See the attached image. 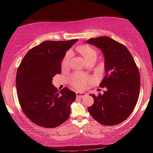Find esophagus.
Returning <instances> with one entry per match:
<instances>
[{
	"label": "esophagus",
	"instance_id": "1",
	"mask_svg": "<svg viewBox=\"0 0 153 153\" xmlns=\"http://www.w3.org/2000/svg\"><path fill=\"white\" fill-rule=\"evenodd\" d=\"M87 95L86 93L85 92H76V97L78 98H83L84 97H86Z\"/></svg>",
	"mask_w": 153,
	"mask_h": 153
}]
</instances>
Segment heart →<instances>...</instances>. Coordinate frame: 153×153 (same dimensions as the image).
Returning a JSON list of instances; mask_svg holds the SVG:
<instances>
[{
  "mask_svg": "<svg viewBox=\"0 0 153 153\" xmlns=\"http://www.w3.org/2000/svg\"><path fill=\"white\" fill-rule=\"evenodd\" d=\"M77 51L82 56L88 63L91 61H95L97 59L98 53L94 48L88 45H80L77 46ZM71 54L70 52H68L62 61V67L66 68L69 66L70 62ZM92 79L90 76H83L81 74H74L70 78V82L71 85L77 88H84L91 81Z\"/></svg>",
  "mask_w": 153,
  "mask_h": 153,
  "instance_id": "b5f03b06",
  "label": "heart"
}]
</instances>
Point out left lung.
<instances>
[{"instance_id":"8db88e82","label":"left lung","mask_w":153,"mask_h":153,"mask_svg":"<svg viewBox=\"0 0 153 153\" xmlns=\"http://www.w3.org/2000/svg\"><path fill=\"white\" fill-rule=\"evenodd\" d=\"M87 43L102 51L106 76L99 85L104 94H90L94 104L88 110L93 119L105 126L125 121L135 108L140 88V76L133 56L122 44L107 36L90 38Z\"/></svg>"}]
</instances>
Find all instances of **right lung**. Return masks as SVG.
Returning a JSON list of instances; mask_svg holds the SVG:
<instances>
[{
	"label": "right lung",
	"mask_w": 153,
	"mask_h": 153,
	"mask_svg": "<svg viewBox=\"0 0 153 153\" xmlns=\"http://www.w3.org/2000/svg\"><path fill=\"white\" fill-rule=\"evenodd\" d=\"M77 40L45 41L30 49L18 67V100L25 115L36 125L53 128L68 120L76 93L67 88L59 91L52 81L61 73L62 60Z\"/></svg>",
	"instance_id": "1"
}]
</instances>
